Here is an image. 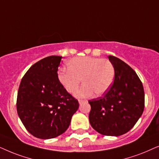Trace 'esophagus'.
Listing matches in <instances>:
<instances>
[{"label": "esophagus", "instance_id": "1", "mask_svg": "<svg viewBox=\"0 0 159 159\" xmlns=\"http://www.w3.org/2000/svg\"><path fill=\"white\" fill-rule=\"evenodd\" d=\"M84 101H85V100H84V99H78V102H79V104H81V103Z\"/></svg>", "mask_w": 159, "mask_h": 159}]
</instances>
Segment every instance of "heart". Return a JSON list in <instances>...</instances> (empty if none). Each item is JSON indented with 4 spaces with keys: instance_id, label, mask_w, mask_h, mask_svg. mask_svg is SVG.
<instances>
[{
    "instance_id": "b5f03b06",
    "label": "heart",
    "mask_w": 159,
    "mask_h": 159,
    "mask_svg": "<svg viewBox=\"0 0 159 159\" xmlns=\"http://www.w3.org/2000/svg\"><path fill=\"white\" fill-rule=\"evenodd\" d=\"M67 68L61 69L58 79L67 92L73 94L81 81L83 86L75 92L78 98L97 96L106 93L115 78V68L111 61L92 57H79L67 62Z\"/></svg>"
}]
</instances>
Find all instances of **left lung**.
<instances>
[{"mask_svg": "<svg viewBox=\"0 0 159 159\" xmlns=\"http://www.w3.org/2000/svg\"><path fill=\"white\" fill-rule=\"evenodd\" d=\"M115 68L111 88L102 97L89 101L92 128L106 136H120L135 125L143 113L145 93L135 71L124 61L108 56Z\"/></svg>", "mask_w": 159, "mask_h": 159, "instance_id": "obj_1", "label": "left lung"}]
</instances>
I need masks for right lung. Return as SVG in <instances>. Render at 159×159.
I'll return each instance as SVG.
<instances>
[{"label":"right lung","mask_w":159,"mask_h":159,"mask_svg":"<svg viewBox=\"0 0 159 159\" xmlns=\"http://www.w3.org/2000/svg\"><path fill=\"white\" fill-rule=\"evenodd\" d=\"M62 57L49 56L35 63L19 87L18 116L26 129L37 138L52 139L63 134L79 106L58 79Z\"/></svg>","instance_id":"obj_1"}]
</instances>
